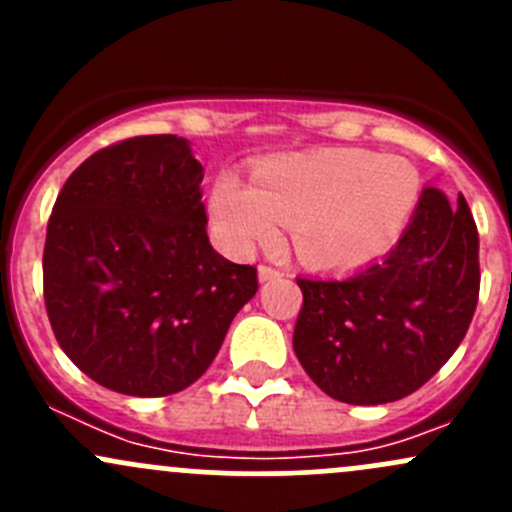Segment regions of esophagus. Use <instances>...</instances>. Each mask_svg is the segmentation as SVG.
<instances>
[{
	"instance_id": "1",
	"label": "esophagus",
	"mask_w": 512,
	"mask_h": 512,
	"mask_svg": "<svg viewBox=\"0 0 512 512\" xmlns=\"http://www.w3.org/2000/svg\"><path fill=\"white\" fill-rule=\"evenodd\" d=\"M282 272L280 270H275V267H270V265H260V270H257V277H260V282H270V280H275V277H280Z\"/></svg>"
}]
</instances>
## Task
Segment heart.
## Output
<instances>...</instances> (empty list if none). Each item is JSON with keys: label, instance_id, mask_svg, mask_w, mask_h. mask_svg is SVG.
<instances>
[{"label": "heart", "instance_id": "obj_1", "mask_svg": "<svg viewBox=\"0 0 512 512\" xmlns=\"http://www.w3.org/2000/svg\"><path fill=\"white\" fill-rule=\"evenodd\" d=\"M418 193L421 180L406 160L364 148H322L260 160L252 185L225 170L210 190V215L235 255L275 242L282 220H289L302 260L347 270L394 245Z\"/></svg>", "mask_w": 512, "mask_h": 512}]
</instances>
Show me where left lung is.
<instances>
[{
    "label": "left lung",
    "instance_id": "1",
    "mask_svg": "<svg viewBox=\"0 0 512 512\" xmlns=\"http://www.w3.org/2000/svg\"><path fill=\"white\" fill-rule=\"evenodd\" d=\"M292 347L309 379L354 406L421 389L458 349L478 304V230L463 195L423 188L394 250L344 277H297Z\"/></svg>",
    "mask_w": 512,
    "mask_h": 512
}]
</instances>
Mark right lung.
I'll return each instance as SVG.
<instances>
[{
  "mask_svg": "<svg viewBox=\"0 0 512 512\" xmlns=\"http://www.w3.org/2000/svg\"><path fill=\"white\" fill-rule=\"evenodd\" d=\"M200 183L185 138L138 136L86 158L56 198L46 314L64 354L106 389H188L255 297V267L210 245Z\"/></svg>",
  "mask_w": 512,
  "mask_h": 512,
  "instance_id": "obj_1",
  "label": "right lung"
}]
</instances>
